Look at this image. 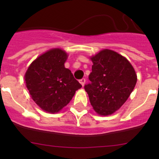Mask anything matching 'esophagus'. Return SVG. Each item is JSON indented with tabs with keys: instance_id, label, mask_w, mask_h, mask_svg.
Segmentation results:
<instances>
[{
	"instance_id": "obj_1",
	"label": "esophagus",
	"mask_w": 159,
	"mask_h": 159,
	"mask_svg": "<svg viewBox=\"0 0 159 159\" xmlns=\"http://www.w3.org/2000/svg\"><path fill=\"white\" fill-rule=\"evenodd\" d=\"M85 82H86V80H85V79H84V78H83V79H81V80H80V83L82 86H84V84H85Z\"/></svg>"
}]
</instances>
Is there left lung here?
<instances>
[{"instance_id": "obj_1", "label": "left lung", "mask_w": 159, "mask_h": 159, "mask_svg": "<svg viewBox=\"0 0 159 159\" xmlns=\"http://www.w3.org/2000/svg\"><path fill=\"white\" fill-rule=\"evenodd\" d=\"M93 65L88 92L93 109L101 116H108L123 106L137 82L134 67L123 56L104 49L91 58Z\"/></svg>"}]
</instances>
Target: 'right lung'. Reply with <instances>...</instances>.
<instances>
[{
    "label": "right lung",
    "mask_w": 159,
    "mask_h": 159,
    "mask_svg": "<svg viewBox=\"0 0 159 159\" xmlns=\"http://www.w3.org/2000/svg\"><path fill=\"white\" fill-rule=\"evenodd\" d=\"M67 53L60 48L49 50L36 58L25 73V83L32 99L45 111L57 113L82 88L64 63Z\"/></svg>",
    "instance_id": "obj_1"
}]
</instances>
